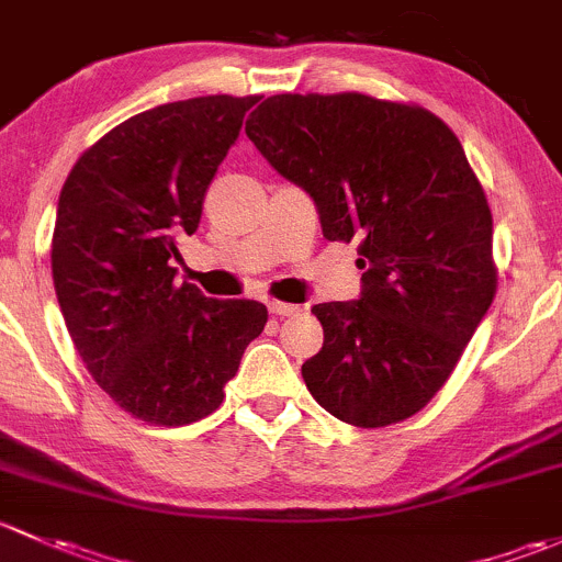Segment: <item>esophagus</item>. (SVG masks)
I'll return each mask as SVG.
<instances>
[{"instance_id":"obj_1","label":"esophagus","mask_w":562,"mask_h":562,"mask_svg":"<svg viewBox=\"0 0 562 562\" xmlns=\"http://www.w3.org/2000/svg\"><path fill=\"white\" fill-rule=\"evenodd\" d=\"M268 311L273 316H294L300 308L292 303H281V300H268Z\"/></svg>"}]
</instances>
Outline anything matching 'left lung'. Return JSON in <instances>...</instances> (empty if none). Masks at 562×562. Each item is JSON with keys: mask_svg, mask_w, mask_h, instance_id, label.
<instances>
[{"mask_svg": "<svg viewBox=\"0 0 562 562\" xmlns=\"http://www.w3.org/2000/svg\"><path fill=\"white\" fill-rule=\"evenodd\" d=\"M246 135L314 200L327 240H360L357 300L314 305L303 379L324 411L386 427L432 401L495 297L493 213L454 132L366 94H276Z\"/></svg>", "mask_w": 562, "mask_h": 562, "instance_id": "1", "label": "left lung"}]
</instances>
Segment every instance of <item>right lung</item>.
<instances>
[{
    "label": "right lung",
    "instance_id": "1",
    "mask_svg": "<svg viewBox=\"0 0 562 562\" xmlns=\"http://www.w3.org/2000/svg\"><path fill=\"white\" fill-rule=\"evenodd\" d=\"M259 97H194L110 130L67 176L50 268L75 349L97 384L151 425L213 414L246 346L268 322L257 300L176 286L178 238Z\"/></svg>",
    "mask_w": 562,
    "mask_h": 562
}]
</instances>
